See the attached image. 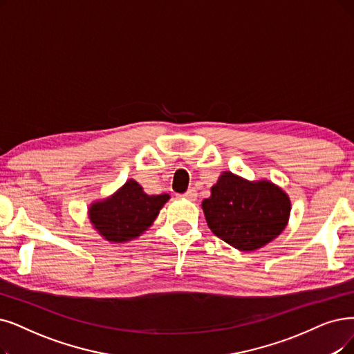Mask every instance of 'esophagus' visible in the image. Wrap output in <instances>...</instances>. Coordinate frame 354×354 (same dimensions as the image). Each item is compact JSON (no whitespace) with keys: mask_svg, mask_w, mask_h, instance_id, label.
<instances>
[{"mask_svg":"<svg viewBox=\"0 0 354 354\" xmlns=\"http://www.w3.org/2000/svg\"><path fill=\"white\" fill-rule=\"evenodd\" d=\"M183 197H186L187 201H196V197H197V193H196V189H189L185 194H183Z\"/></svg>","mask_w":354,"mask_h":354,"instance_id":"esophagus-1","label":"esophagus"}]
</instances>
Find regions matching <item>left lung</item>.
<instances>
[{
	"instance_id": "1",
	"label": "left lung",
	"mask_w": 354,
	"mask_h": 354,
	"mask_svg": "<svg viewBox=\"0 0 354 354\" xmlns=\"http://www.w3.org/2000/svg\"><path fill=\"white\" fill-rule=\"evenodd\" d=\"M210 231L239 251H256L285 231L289 194L270 180L250 181L223 171L202 202Z\"/></svg>"
}]
</instances>
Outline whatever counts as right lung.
I'll return each instance as SVG.
<instances>
[{
	"label": "right lung",
	"instance_id": "add662e5",
	"mask_svg": "<svg viewBox=\"0 0 354 354\" xmlns=\"http://www.w3.org/2000/svg\"><path fill=\"white\" fill-rule=\"evenodd\" d=\"M168 201L169 194L149 196L139 183L129 178L111 196L93 202L88 207V219L106 241L129 243L148 231Z\"/></svg>",
	"mask_w": 354,
	"mask_h": 354
}]
</instances>
